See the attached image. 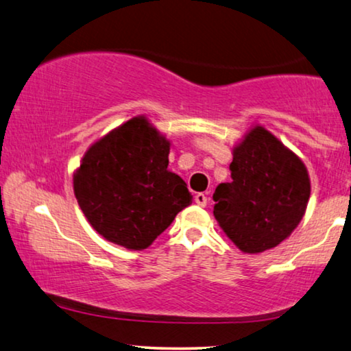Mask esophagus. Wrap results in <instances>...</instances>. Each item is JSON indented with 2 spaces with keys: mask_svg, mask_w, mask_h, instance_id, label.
I'll return each mask as SVG.
<instances>
[{
  "mask_svg": "<svg viewBox=\"0 0 351 351\" xmlns=\"http://www.w3.org/2000/svg\"><path fill=\"white\" fill-rule=\"evenodd\" d=\"M194 200H195V204L199 205V206H206V202H208V197H206L205 194H202V192H199V194H197V195L194 197Z\"/></svg>",
  "mask_w": 351,
  "mask_h": 351,
  "instance_id": "1",
  "label": "esophagus"
}]
</instances>
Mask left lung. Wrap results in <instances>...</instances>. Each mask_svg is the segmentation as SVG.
Instances as JSON below:
<instances>
[{
  "instance_id": "8db88e82",
  "label": "left lung",
  "mask_w": 351,
  "mask_h": 351,
  "mask_svg": "<svg viewBox=\"0 0 351 351\" xmlns=\"http://www.w3.org/2000/svg\"><path fill=\"white\" fill-rule=\"evenodd\" d=\"M229 169L232 181L221 182L213 194L216 221L245 253L274 248L307 208V169L263 127H254L235 147Z\"/></svg>"
}]
</instances>
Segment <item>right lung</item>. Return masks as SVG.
Segmentation results:
<instances>
[{
  "label": "right lung",
  "instance_id": "1",
  "mask_svg": "<svg viewBox=\"0 0 351 351\" xmlns=\"http://www.w3.org/2000/svg\"><path fill=\"white\" fill-rule=\"evenodd\" d=\"M170 143L145 117L108 133L84 156L75 195L98 234L145 250L191 205L186 182L169 169Z\"/></svg>",
  "mask_w": 351,
  "mask_h": 351
}]
</instances>
